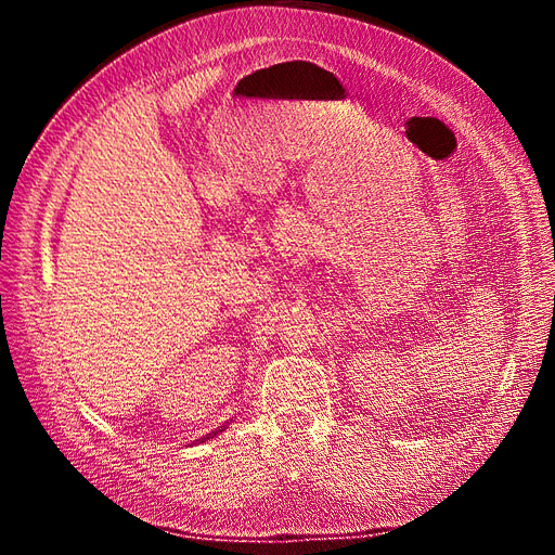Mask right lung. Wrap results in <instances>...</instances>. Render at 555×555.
Masks as SVG:
<instances>
[{
    "mask_svg": "<svg viewBox=\"0 0 555 555\" xmlns=\"http://www.w3.org/2000/svg\"><path fill=\"white\" fill-rule=\"evenodd\" d=\"M219 431H221V428H219Z\"/></svg>",
    "mask_w": 555,
    "mask_h": 555,
    "instance_id": "add662e5",
    "label": "right lung"
}]
</instances>
